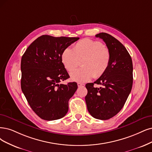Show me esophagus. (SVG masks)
<instances>
[{
  "label": "esophagus",
  "mask_w": 152,
  "mask_h": 152,
  "mask_svg": "<svg viewBox=\"0 0 152 152\" xmlns=\"http://www.w3.org/2000/svg\"><path fill=\"white\" fill-rule=\"evenodd\" d=\"M77 86L78 87H85V85L83 83H77Z\"/></svg>",
  "instance_id": "34e87169"
}]
</instances>
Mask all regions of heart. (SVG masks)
<instances>
[{
	"label": "heart",
	"instance_id": "b5f03b06",
	"mask_svg": "<svg viewBox=\"0 0 152 152\" xmlns=\"http://www.w3.org/2000/svg\"><path fill=\"white\" fill-rule=\"evenodd\" d=\"M109 49L98 41L84 39L77 42L72 49L67 48L61 54V61L67 71L74 70L80 65L81 67L71 73L72 81L87 82L94 77L98 78L107 70L110 62Z\"/></svg>",
	"mask_w": 152,
	"mask_h": 152
}]
</instances>
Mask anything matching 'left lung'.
I'll return each mask as SVG.
<instances>
[{
    "label": "left lung",
    "instance_id": "obj_1",
    "mask_svg": "<svg viewBox=\"0 0 152 152\" xmlns=\"http://www.w3.org/2000/svg\"><path fill=\"white\" fill-rule=\"evenodd\" d=\"M110 53L107 70L93 83H87L85 97L87 108L94 118L108 120L122 109L130 94L133 85V63L125 47L107 33H99ZM94 83L102 85L95 88Z\"/></svg>",
    "mask_w": 152,
    "mask_h": 152
}]
</instances>
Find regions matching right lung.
Returning <instances> with one entry per match:
<instances>
[{
  "label": "right lung",
  "instance_id": "1",
  "mask_svg": "<svg viewBox=\"0 0 152 152\" xmlns=\"http://www.w3.org/2000/svg\"><path fill=\"white\" fill-rule=\"evenodd\" d=\"M79 39L43 35L32 42L22 56V91L32 110L44 120L60 119L68 111V102L77 85L75 82L59 84L69 77L61 54Z\"/></svg>",
  "mask_w": 152,
  "mask_h": 152
}]
</instances>
